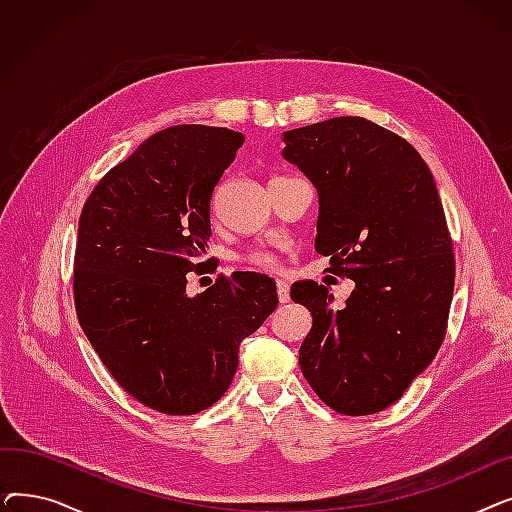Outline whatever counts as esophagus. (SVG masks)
Segmentation results:
<instances>
[{
    "label": "esophagus",
    "instance_id": "esophagus-1",
    "mask_svg": "<svg viewBox=\"0 0 512 512\" xmlns=\"http://www.w3.org/2000/svg\"><path fill=\"white\" fill-rule=\"evenodd\" d=\"M276 292L280 303H288L290 301V286L286 280H276Z\"/></svg>",
    "mask_w": 512,
    "mask_h": 512
}]
</instances>
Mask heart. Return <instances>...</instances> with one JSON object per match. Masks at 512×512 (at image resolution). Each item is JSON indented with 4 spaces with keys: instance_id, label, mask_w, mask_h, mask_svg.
Returning <instances> with one entry per match:
<instances>
[{
    "instance_id": "heart-1",
    "label": "heart",
    "mask_w": 512,
    "mask_h": 512,
    "mask_svg": "<svg viewBox=\"0 0 512 512\" xmlns=\"http://www.w3.org/2000/svg\"><path fill=\"white\" fill-rule=\"evenodd\" d=\"M247 261L257 267H267V270H276L280 265V257L272 251H253L247 255Z\"/></svg>"
}]
</instances>
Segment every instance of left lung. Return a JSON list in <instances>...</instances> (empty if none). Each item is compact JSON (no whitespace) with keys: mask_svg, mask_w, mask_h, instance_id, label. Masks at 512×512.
<instances>
[{"mask_svg":"<svg viewBox=\"0 0 512 512\" xmlns=\"http://www.w3.org/2000/svg\"><path fill=\"white\" fill-rule=\"evenodd\" d=\"M284 143L317 188L315 251L355 280L340 309L324 284L290 288L313 317L301 371L336 413H380L434 361L448 328L454 251L434 176L409 141L359 116L286 130Z\"/></svg>","mask_w":512,"mask_h":512,"instance_id":"1","label":"left lung"}]
</instances>
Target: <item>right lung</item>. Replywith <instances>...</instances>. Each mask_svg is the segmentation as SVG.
Returning a JSON list of instances; mask_svg holds the SVG:
<instances>
[{"label": "right lung", "instance_id": "add662e5", "mask_svg": "<svg viewBox=\"0 0 512 512\" xmlns=\"http://www.w3.org/2000/svg\"><path fill=\"white\" fill-rule=\"evenodd\" d=\"M245 143L201 124L159 130L107 172L78 220L74 307L101 363L141 405L195 415L232 384L238 346L274 313V280L220 276L197 297L211 195Z\"/></svg>", "mask_w": 512, "mask_h": 512}]
</instances>
